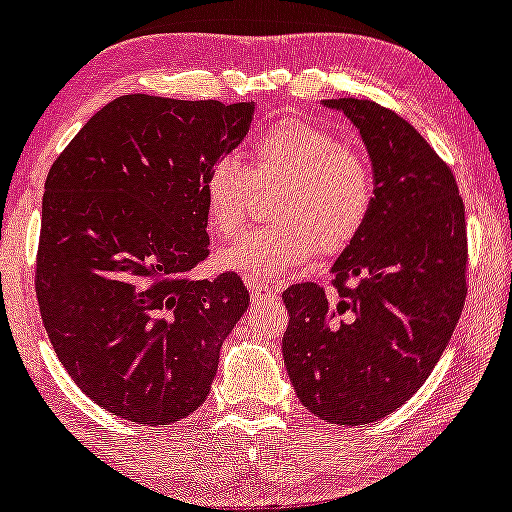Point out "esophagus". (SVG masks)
<instances>
[{
	"label": "esophagus",
	"mask_w": 512,
	"mask_h": 512,
	"mask_svg": "<svg viewBox=\"0 0 512 512\" xmlns=\"http://www.w3.org/2000/svg\"><path fill=\"white\" fill-rule=\"evenodd\" d=\"M247 289H250L252 299H267V296H274V286L265 284V282H257V279H247Z\"/></svg>",
	"instance_id": "34e87169"
}]
</instances>
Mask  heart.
<instances>
[{
	"label": "heart",
	"instance_id": "1",
	"mask_svg": "<svg viewBox=\"0 0 512 512\" xmlns=\"http://www.w3.org/2000/svg\"><path fill=\"white\" fill-rule=\"evenodd\" d=\"M255 179L284 182L272 206L274 223L245 230L218 265L247 279H277L318 255H340L367 228L376 204V177L367 157L345 140L306 121H282L250 148ZM209 226L230 238L250 209V174L235 157H221L204 177Z\"/></svg>",
	"mask_w": 512,
	"mask_h": 512
}]
</instances>
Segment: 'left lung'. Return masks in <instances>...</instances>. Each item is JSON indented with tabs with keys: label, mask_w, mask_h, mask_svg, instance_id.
<instances>
[{
	"label": "left lung",
	"mask_w": 512,
	"mask_h": 512,
	"mask_svg": "<svg viewBox=\"0 0 512 512\" xmlns=\"http://www.w3.org/2000/svg\"><path fill=\"white\" fill-rule=\"evenodd\" d=\"M325 106L359 128L376 204L335 260V291L306 282L282 294V350L303 406L350 428L403 406L445 352L466 299V221L452 170L411 123L369 99Z\"/></svg>",
	"instance_id": "obj_1"
}]
</instances>
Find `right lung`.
Returning a JSON list of instances; mask_svg holds the SVG:
<instances>
[{
  "mask_svg": "<svg viewBox=\"0 0 512 512\" xmlns=\"http://www.w3.org/2000/svg\"><path fill=\"white\" fill-rule=\"evenodd\" d=\"M255 104L126 94L50 167L36 299L67 374L101 408L170 425L206 401L250 303L243 279L194 282L209 257L204 177L243 143Z\"/></svg>",
  "mask_w": 512,
  "mask_h": 512,
  "instance_id": "obj_1",
  "label": "right lung"
}]
</instances>
